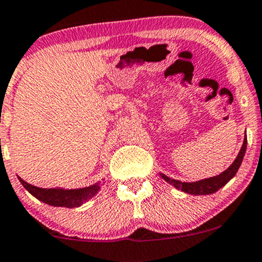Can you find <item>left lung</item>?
I'll return each instance as SVG.
<instances>
[{
	"label": "left lung",
	"instance_id": "left-lung-1",
	"mask_svg": "<svg viewBox=\"0 0 262 262\" xmlns=\"http://www.w3.org/2000/svg\"><path fill=\"white\" fill-rule=\"evenodd\" d=\"M246 147H247V138L244 139V144H242L241 150H239L238 156L236 157V160L233 161L231 166L227 168L226 171H223L219 175L213 176V178L203 179V180L195 181V182H182L175 179H171L168 176H166L165 173H160L161 178L163 179L166 182H168L170 185H172L176 189L181 190V191L186 192L190 195H209L214 194V192L218 191L221 187H223L231 179L234 178V175L238 171L239 166H241L242 161H244L245 153H246Z\"/></svg>",
	"mask_w": 262,
	"mask_h": 262
}]
</instances>
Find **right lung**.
I'll use <instances>...</instances> for the list:
<instances>
[{
    "label": "right lung",
    "mask_w": 262,
    "mask_h": 262,
    "mask_svg": "<svg viewBox=\"0 0 262 262\" xmlns=\"http://www.w3.org/2000/svg\"><path fill=\"white\" fill-rule=\"evenodd\" d=\"M23 186L30 192L33 196L46 204L52 207H64V208H77L81 207L83 203L94 198L101 189L100 181L91 186L82 187V189H63V187H54V189H41V187L34 186L28 184L23 179L18 178Z\"/></svg>",
    "instance_id": "right-lung-1"
}]
</instances>
